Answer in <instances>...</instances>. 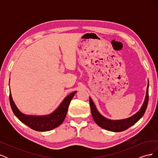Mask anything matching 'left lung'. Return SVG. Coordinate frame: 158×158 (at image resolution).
Returning a JSON list of instances; mask_svg holds the SVG:
<instances>
[{"mask_svg": "<svg viewBox=\"0 0 158 158\" xmlns=\"http://www.w3.org/2000/svg\"><path fill=\"white\" fill-rule=\"evenodd\" d=\"M148 85H149V84H148L147 86L146 95L144 104H143V106L140 109V111L136 113L135 115H133L132 117L124 119V120L111 121L103 117L98 111V110L96 107H95L92 99L89 98L91 112H92V115L94 121L96 123L97 125L100 127H102L104 129H106L107 131L113 132H121L123 131H125L129 127H131L133 125H135V124L139 120L143 115H144V114L146 110L148 103V99H149V95H148Z\"/></svg>", "mask_w": 158, "mask_h": 158, "instance_id": "8db88e82", "label": "left lung"}]
</instances>
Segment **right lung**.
Returning <instances> with one entry per match:
<instances>
[{
  "label": "right lung",
  "instance_id": "1",
  "mask_svg": "<svg viewBox=\"0 0 158 158\" xmlns=\"http://www.w3.org/2000/svg\"><path fill=\"white\" fill-rule=\"evenodd\" d=\"M76 92H74L69 95L67 97H66L59 107L52 114L44 117L28 116L22 113L14 103L10 92L9 95V99H10L12 111L19 120L33 130L44 132L52 130V129L59 127L64 121L71 99H73Z\"/></svg>",
  "mask_w": 158,
  "mask_h": 158
}]
</instances>
